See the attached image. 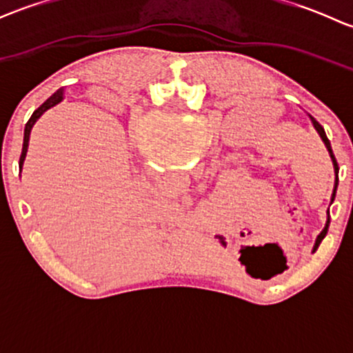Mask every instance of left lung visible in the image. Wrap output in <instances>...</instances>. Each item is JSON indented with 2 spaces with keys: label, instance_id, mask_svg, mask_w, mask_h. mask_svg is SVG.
<instances>
[{
  "label": "left lung",
  "instance_id": "obj_1",
  "mask_svg": "<svg viewBox=\"0 0 353 353\" xmlns=\"http://www.w3.org/2000/svg\"><path fill=\"white\" fill-rule=\"evenodd\" d=\"M311 117V121H312V126L316 128V131H318V134L319 137H321V140H323V143H325V147H326V150H328V154H330V157H331V162H333V169H334V188H333V194H331V203L334 201V196H336V188H338V170H340V167H338V162H336V159H334V155H333V150H331V143H330V140H328V137H326V133H325V128L321 126V124L318 123V121L314 119V117L312 116H309ZM330 203V205H331ZM328 220H326V225H325V229L321 230V234H319L318 237H316V243H314V248H312V252H316V249L319 248V244H321V241L325 239V236L326 234H328V227H330V208H328Z\"/></svg>",
  "mask_w": 353,
  "mask_h": 353
}]
</instances>
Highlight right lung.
<instances>
[{
	"label": "right lung",
	"instance_id": "1",
	"mask_svg": "<svg viewBox=\"0 0 353 353\" xmlns=\"http://www.w3.org/2000/svg\"><path fill=\"white\" fill-rule=\"evenodd\" d=\"M63 101V88H59L58 92H54V94L51 95V97L48 99V101L44 102V104L41 105L39 109L34 110V114L30 116V119H28V123L25 124V131H23V147H22V155H20V162H19V167H20V172H22L23 169V162H25V157H27V150H28V140H30V131L32 128H34V124L37 123L39 117L42 116V114L46 112L48 109L54 108L56 104H59V102Z\"/></svg>",
	"mask_w": 353,
	"mask_h": 353
}]
</instances>
